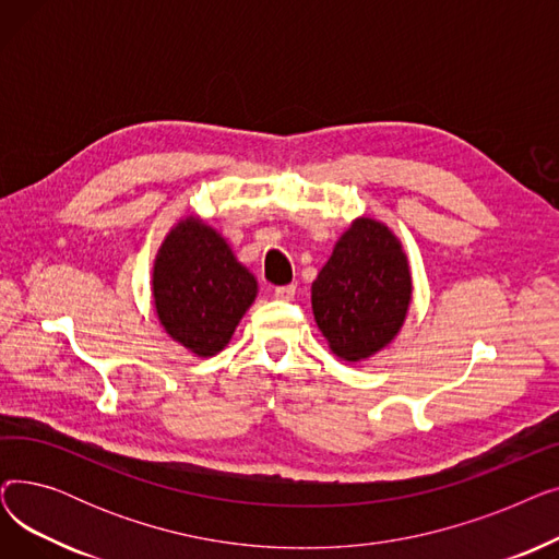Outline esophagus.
<instances>
[{"mask_svg": "<svg viewBox=\"0 0 559 559\" xmlns=\"http://www.w3.org/2000/svg\"><path fill=\"white\" fill-rule=\"evenodd\" d=\"M297 295V285H281V287H274V297L281 299V301H292Z\"/></svg>", "mask_w": 559, "mask_h": 559, "instance_id": "obj_1", "label": "esophagus"}]
</instances>
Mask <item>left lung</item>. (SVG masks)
I'll list each match as a JSON object with an SVG mask.
<instances>
[{"label": "left lung", "mask_w": 559, "mask_h": 559, "mask_svg": "<svg viewBox=\"0 0 559 559\" xmlns=\"http://www.w3.org/2000/svg\"><path fill=\"white\" fill-rule=\"evenodd\" d=\"M413 281L388 226L356 219L312 283V312L333 354L358 362L394 340L409 306Z\"/></svg>", "instance_id": "1"}]
</instances>
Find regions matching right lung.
<instances>
[{
    "mask_svg": "<svg viewBox=\"0 0 559 559\" xmlns=\"http://www.w3.org/2000/svg\"><path fill=\"white\" fill-rule=\"evenodd\" d=\"M255 278L222 235L190 217L163 242L154 301L165 331L199 358L219 354L255 297Z\"/></svg>",
    "mask_w": 559,
    "mask_h": 559,
    "instance_id": "right-lung-1",
    "label": "right lung"
}]
</instances>
